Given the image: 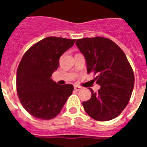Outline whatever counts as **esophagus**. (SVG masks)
Masks as SVG:
<instances>
[{
	"mask_svg": "<svg viewBox=\"0 0 147 147\" xmlns=\"http://www.w3.org/2000/svg\"><path fill=\"white\" fill-rule=\"evenodd\" d=\"M80 89H81V87L78 86V85H75L74 86V90H76V91H79Z\"/></svg>",
	"mask_w": 147,
	"mask_h": 147,
	"instance_id": "1",
	"label": "esophagus"
}]
</instances>
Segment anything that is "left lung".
<instances>
[{
  "instance_id": "1",
  "label": "left lung",
  "mask_w": 147,
  "mask_h": 147,
  "mask_svg": "<svg viewBox=\"0 0 147 147\" xmlns=\"http://www.w3.org/2000/svg\"><path fill=\"white\" fill-rule=\"evenodd\" d=\"M76 45L86 60L88 73L94 72L98 92L91 88V98L82 105L92 119L112 120L121 114L130 99L135 77L124 51L112 40L103 37L82 38Z\"/></svg>"
}]
</instances>
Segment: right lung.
Here are the masks:
<instances>
[{
	"mask_svg": "<svg viewBox=\"0 0 147 147\" xmlns=\"http://www.w3.org/2000/svg\"><path fill=\"white\" fill-rule=\"evenodd\" d=\"M75 41L46 37L23 56L17 71V92L23 107L34 117L43 120L56 117L72 94V85H57L51 77L59 67V57Z\"/></svg>",
	"mask_w": 147,
	"mask_h": 147,
	"instance_id": "obj_1",
	"label": "right lung"
}]
</instances>
